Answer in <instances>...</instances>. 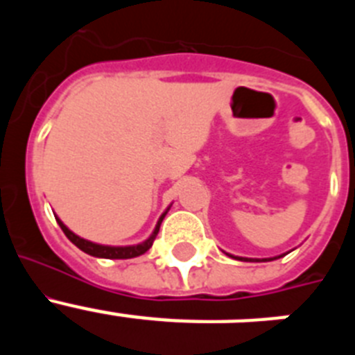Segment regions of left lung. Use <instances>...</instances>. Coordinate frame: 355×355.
Instances as JSON below:
<instances>
[{
  "instance_id": "8db88e82",
  "label": "left lung",
  "mask_w": 355,
  "mask_h": 355,
  "mask_svg": "<svg viewBox=\"0 0 355 355\" xmlns=\"http://www.w3.org/2000/svg\"><path fill=\"white\" fill-rule=\"evenodd\" d=\"M279 258H281V256H279ZM236 259H241V261H249V259H245V258H236ZM263 261H270V259H263Z\"/></svg>"
}]
</instances>
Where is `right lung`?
Wrapping results in <instances>:
<instances>
[{
	"label": "right lung",
	"mask_w": 355,
	"mask_h": 355,
	"mask_svg": "<svg viewBox=\"0 0 355 355\" xmlns=\"http://www.w3.org/2000/svg\"><path fill=\"white\" fill-rule=\"evenodd\" d=\"M167 215V211L163 213L162 216H159L158 220V225H156L155 233L150 234L149 240H146L144 243H139V245H133V247H108V245H97V243H92V241L89 240H83V238H80L78 234H74L72 231H69L67 227H65L64 224H62L58 218H56V222L60 224L62 231L65 233V236L69 238V240L74 243V245L78 247V249H81L83 252L90 254V256H96V258H106V259H130V258H137V256H140V254L147 252V250L153 247V241H155L156 234H158L159 231V224H162L163 216Z\"/></svg>",
	"instance_id": "obj_1"
}]
</instances>
